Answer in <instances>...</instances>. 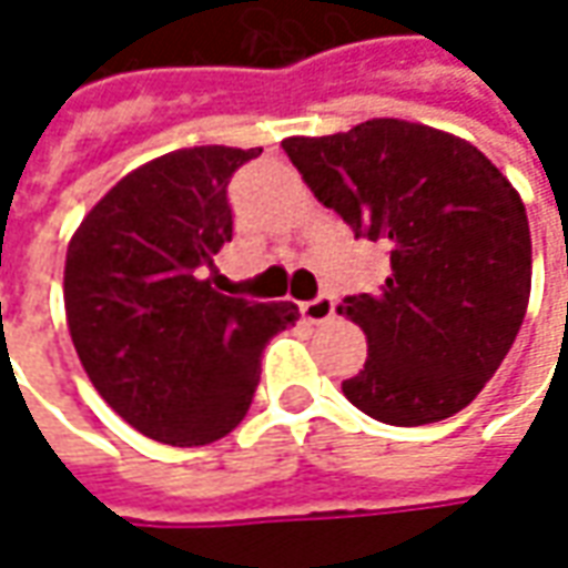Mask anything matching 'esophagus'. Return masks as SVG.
Instances as JSON below:
<instances>
[{"label":"esophagus","mask_w":568,"mask_h":568,"mask_svg":"<svg viewBox=\"0 0 568 568\" xmlns=\"http://www.w3.org/2000/svg\"><path fill=\"white\" fill-rule=\"evenodd\" d=\"M333 314H336V302H333L329 295H321V298H314V302L302 304V317L307 323H326Z\"/></svg>","instance_id":"obj_1"}]
</instances>
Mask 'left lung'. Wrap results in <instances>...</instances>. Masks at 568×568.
Masks as SVG:
<instances>
[{"label": "left lung", "instance_id": "obj_1", "mask_svg": "<svg viewBox=\"0 0 568 568\" xmlns=\"http://www.w3.org/2000/svg\"><path fill=\"white\" fill-rule=\"evenodd\" d=\"M283 148L355 239L389 247L381 292L339 304L367 336L345 399L396 427L453 418L497 374L531 295V232L513 182L465 138L405 119Z\"/></svg>", "mask_w": 568, "mask_h": 568}]
</instances>
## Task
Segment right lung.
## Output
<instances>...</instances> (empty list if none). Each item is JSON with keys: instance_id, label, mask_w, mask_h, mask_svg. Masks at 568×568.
<instances>
[{"instance_id": "1", "label": "right lung", "mask_w": 568, "mask_h": 568, "mask_svg": "<svg viewBox=\"0 0 568 568\" xmlns=\"http://www.w3.org/2000/svg\"><path fill=\"white\" fill-rule=\"evenodd\" d=\"M261 148H185L131 169L90 206L65 254V321L93 389L150 440L206 446L235 430L261 383V352L292 302L213 288L232 242L225 187Z\"/></svg>"}]
</instances>
